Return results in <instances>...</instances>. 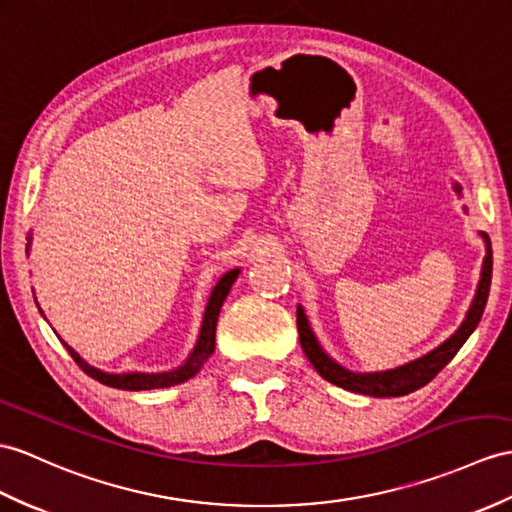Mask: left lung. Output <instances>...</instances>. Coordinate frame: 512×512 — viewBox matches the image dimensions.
I'll use <instances>...</instances> for the list:
<instances>
[{
    "mask_svg": "<svg viewBox=\"0 0 512 512\" xmlns=\"http://www.w3.org/2000/svg\"><path fill=\"white\" fill-rule=\"evenodd\" d=\"M454 189H456V193H460V184H454ZM480 236L484 239L486 256L482 260V271H480L476 297H473V302L467 310L465 321L460 323V328L445 343L434 347L430 354L421 356V358L413 360V363H406L397 369L376 371V373H354L350 369L341 367L336 360H332L326 352H323V347L319 345L317 336L313 334V330H310V323L306 319L304 308L297 306L299 343H302V350H304L306 358L310 360V365L317 369V373L323 380L341 386V389H345V391L363 393V395H371V397H400V395H408V393L421 389V386H426L436 376V373L450 363L460 347L465 345V341L469 339L471 332L476 330V326L480 323V317L484 313L486 299H489V289H491L493 252H491L489 236H486L484 232H480Z\"/></svg>",
    "mask_w": 512,
    "mask_h": 512,
    "instance_id": "1",
    "label": "left lung"
}]
</instances>
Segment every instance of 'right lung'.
<instances>
[{
	"label": "right lung",
	"mask_w": 512,
	"mask_h": 512,
	"mask_svg": "<svg viewBox=\"0 0 512 512\" xmlns=\"http://www.w3.org/2000/svg\"><path fill=\"white\" fill-rule=\"evenodd\" d=\"M30 243L32 239L28 236V245H26V252H30ZM239 271L241 269H232L228 273H223L221 280L217 282V286L210 293V299L206 304L204 310V321H202V330H199L197 336V343L193 347V352L189 354V358L184 360V363L176 369L171 371H162V373H106L102 369H95L89 363H86L84 358H80V354L69 347L65 341L67 352L71 354V358L76 360L78 367L86 373V376H91L93 380L102 382L106 386H112V389H123V391H149V389H165V386H173V384H180L186 382L189 378H193L195 373L204 367L206 360L213 356L215 352V330H217V319H219V310L223 306V299L228 297L230 289L234 280L239 278ZM41 310V308H39Z\"/></svg>",
	"instance_id": "add662e5"
}]
</instances>
